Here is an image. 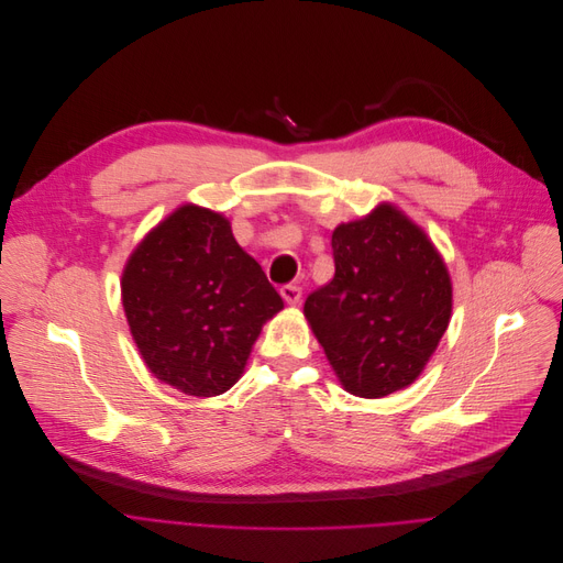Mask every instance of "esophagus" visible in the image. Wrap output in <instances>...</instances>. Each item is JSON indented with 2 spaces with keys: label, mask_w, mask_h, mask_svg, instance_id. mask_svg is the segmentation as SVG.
<instances>
[{
  "label": "esophagus",
  "mask_w": 563,
  "mask_h": 563,
  "mask_svg": "<svg viewBox=\"0 0 563 563\" xmlns=\"http://www.w3.org/2000/svg\"><path fill=\"white\" fill-rule=\"evenodd\" d=\"M279 295L284 297L286 303L295 306V303H299V299H301V288H299V286H292V284H286V286L279 288Z\"/></svg>",
  "instance_id": "obj_1"
}]
</instances>
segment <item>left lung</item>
<instances>
[{"label": "left lung", "instance_id": "8db88e82", "mask_svg": "<svg viewBox=\"0 0 563 563\" xmlns=\"http://www.w3.org/2000/svg\"><path fill=\"white\" fill-rule=\"evenodd\" d=\"M332 257L334 277L303 303L330 366L357 397L406 388L451 321L453 284L443 260L390 203L336 227Z\"/></svg>", "mask_w": 563, "mask_h": 563}]
</instances>
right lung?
<instances>
[{"instance_id":"right-lung-1","label":"right lung","mask_w":563,"mask_h":563,"mask_svg":"<svg viewBox=\"0 0 563 563\" xmlns=\"http://www.w3.org/2000/svg\"><path fill=\"white\" fill-rule=\"evenodd\" d=\"M122 303L148 371L192 397L227 393L262 325L284 308L231 221L186 203L133 251Z\"/></svg>"}]
</instances>
